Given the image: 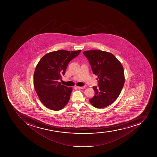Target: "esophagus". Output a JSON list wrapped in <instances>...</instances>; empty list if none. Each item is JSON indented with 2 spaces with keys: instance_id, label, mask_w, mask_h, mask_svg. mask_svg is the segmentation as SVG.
Here are the masks:
<instances>
[{
  "instance_id": "obj_1",
  "label": "esophagus",
  "mask_w": 157,
  "mask_h": 157,
  "mask_svg": "<svg viewBox=\"0 0 157 157\" xmlns=\"http://www.w3.org/2000/svg\"><path fill=\"white\" fill-rule=\"evenodd\" d=\"M77 88L79 89H83L84 88V87H79V86H77Z\"/></svg>"
}]
</instances>
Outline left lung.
<instances>
[{"mask_svg":"<svg viewBox=\"0 0 157 157\" xmlns=\"http://www.w3.org/2000/svg\"><path fill=\"white\" fill-rule=\"evenodd\" d=\"M83 53L98 78V87H93L95 96L90 99V102L95 108H105L114 102L121 94L125 82L123 66L110 52L91 50Z\"/></svg>","mask_w":157,"mask_h":157,"instance_id":"1","label":"left lung"}]
</instances>
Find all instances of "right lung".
<instances>
[{
  "label": "right lung",
  "mask_w": 157,
  "mask_h": 157,
  "mask_svg": "<svg viewBox=\"0 0 157 157\" xmlns=\"http://www.w3.org/2000/svg\"><path fill=\"white\" fill-rule=\"evenodd\" d=\"M81 50L52 52L44 55L36 67L34 86L42 104L53 110H59L67 104L72 91L58 81L64 75L69 62Z\"/></svg>",
  "instance_id": "add662e5"
}]
</instances>
